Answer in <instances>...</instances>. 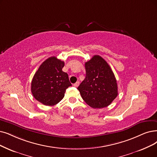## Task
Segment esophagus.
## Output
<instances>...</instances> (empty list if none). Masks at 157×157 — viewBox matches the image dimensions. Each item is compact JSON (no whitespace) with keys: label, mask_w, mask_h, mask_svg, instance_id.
<instances>
[{"label":"esophagus","mask_w":157,"mask_h":157,"mask_svg":"<svg viewBox=\"0 0 157 157\" xmlns=\"http://www.w3.org/2000/svg\"><path fill=\"white\" fill-rule=\"evenodd\" d=\"M79 84H80L79 82H77L76 83H75V84H73V86H74L75 87H78V86H79Z\"/></svg>","instance_id":"1"}]
</instances>
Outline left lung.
<instances>
[{"label": "left lung", "mask_w": 157, "mask_h": 157, "mask_svg": "<svg viewBox=\"0 0 157 157\" xmlns=\"http://www.w3.org/2000/svg\"><path fill=\"white\" fill-rule=\"evenodd\" d=\"M86 78L77 89L80 95L93 108L108 106L118 95L115 75L108 62L99 55L85 63Z\"/></svg>", "instance_id": "left-lung-1"}]
</instances>
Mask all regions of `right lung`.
<instances>
[{"instance_id": "add662e5", "label": "right lung", "mask_w": 157, "mask_h": 157, "mask_svg": "<svg viewBox=\"0 0 157 157\" xmlns=\"http://www.w3.org/2000/svg\"><path fill=\"white\" fill-rule=\"evenodd\" d=\"M64 62L56 57L44 61L34 75L31 90L34 98L46 105H54L64 98L71 84L68 75L62 71Z\"/></svg>"}]
</instances>
